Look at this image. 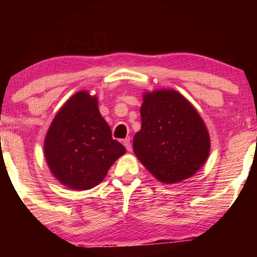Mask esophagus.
<instances>
[{
	"label": "esophagus",
	"mask_w": 257,
	"mask_h": 257,
	"mask_svg": "<svg viewBox=\"0 0 257 257\" xmlns=\"http://www.w3.org/2000/svg\"><path fill=\"white\" fill-rule=\"evenodd\" d=\"M122 144H124V146L126 147V150H127L128 152H131V151H132V145H131V140H130V138H125L124 140H122Z\"/></svg>",
	"instance_id": "esophagus-1"
}]
</instances>
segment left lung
I'll return each instance as SVG.
<instances>
[{
  "label": "left lung",
  "mask_w": 257,
  "mask_h": 257,
  "mask_svg": "<svg viewBox=\"0 0 257 257\" xmlns=\"http://www.w3.org/2000/svg\"><path fill=\"white\" fill-rule=\"evenodd\" d=\"M142 127L133 151L147 171L163 184L191 178L208 159L207 126L191 101L173 89L144 92Z\"/></svg>",
  "instance_id": "8db88e82"
}]
</instances>
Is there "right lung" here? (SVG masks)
Instances as JSON below:
<instances>
[{
    "label": "right lung",
    "mask_w": 257,
    "mask_h": 257,
    "mask_svg": "<svg viewBox=\"0 0 257 257\" xmlns=\"http://www.w3.org/2000/svg\"><path fill=\"white\" fill-rule=\"evenodd\" d=\"M44 157L51 174L66 187L86 191L99 185L126 150L112 139L101 117L98 98L76 92L59 108L44 139Z\"/></svg>",
    "instance_id": "1"
}]
</instances>
